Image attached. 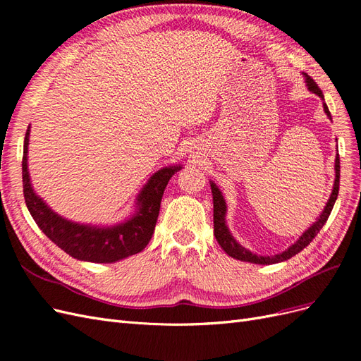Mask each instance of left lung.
I'll use <instances>...</instances> for the list:
<instances>
[{"mask_svg": "<svg viewBox=\"0 0 361 361\" xmlns=\"http://www.w3.org/2000/svg\"><path fill=\"white\" fill-rule=\"evenodd\" d=\"M305 82H307V87L309 90L314 94H318L319 97H322L324 99V94H322V90L318 87V84H316L309 75H305ZM324 110L326 113V116H329L331 118V114L329 111V106H326V104L324 102ZM334 170H336V179H334V187H333V192L330 195L329 202H326L325 207L322 214L319 215L318 220H316L307 231H305L300 239L295 244H292L288 250L283 251V253H279V255H274V256H257L255 253H251L250 250L244 248L243 245H239L236 243V239L232 236V233L228 232V228L226 226V211H227V206H226V202L223 199V194L221 191L218 190L216 185L214 182H211V190H212V197H214V235H215V239L218 241V244L221 245V248L226 251V253L233 257V259H238V260H243V262H251V264H257V265H272V264H279V262H283V260H288L290 259L292 256L298 255L301 250H304L305 247H307L312 241L313 238L319 233V231L322 228V226L326 223V220H329V216L333 211V206L336 203V199H337V194H338V180H341V159H338V154L336 157V164H334Z\"/></svg>", "mask_w": 361, "mask_h": 361, "instance_id": "8db88e82", "label": "left lung"}]
</instances>
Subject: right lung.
Masks as SVG:
<instances>
[{"label": "right lung", "instance_id": "add662e5", "mask_svg": "<svg viewBox=\"0 0 361 361\" xmlns=\"http://www.w3.org/2000/svg\"><path fill=\"white\" fill-rule=\"evenodd\" d=\"M28 140L30 126L24 140L23 157L24 197L32 220L54 244L73 259L94 264H111L146 248L155 231L164 190L173 174L182 169L180 166L164 167L149 179L138 194L137 211L129 220L110 227H93L60 216L32 190L27 164Z\"/></svg>", "mask_w": 361, "mask_h": 361}]
</instances>
